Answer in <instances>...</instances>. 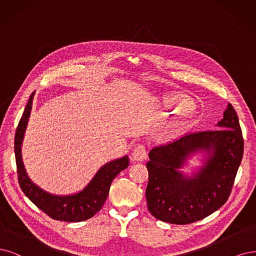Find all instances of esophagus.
<instances>
[{
	"instance_id": "34e87169",
	"label": "esophagus",
	"mask_w": 256,
	"mask_h": 256,
	"mask_svg": "<svg viewBox=\"0 0 256 256\" xmlns=\"http://www.w3.org/2000/svg\"><path fill=\"white\" fill-rule=\"evenodd\" d=\"M132 156H133L134 160H137V162H141L146 158L148 156V150L142 144H138L134 150L133 153H132Z\"/></svg>"
}]
</instances>
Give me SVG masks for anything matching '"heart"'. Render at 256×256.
Segmentation results:
<instances>
[{
	"instance_id": "1",
	"label": "heart",
	"mask_w": 256,
	"mask_h": 256,
	"mask_svg": "<svg viewBox=\"0 0 256 256\" xmlns=\"http://www.w3.org/2000/svg\"><path fill=\"white\" fill-rule=\"evenodd\" d=\"M184 100H186V99H179L178 101H170V102H171V103H179V102H182V101H184Z\"/></svg>"
}]
</instances>
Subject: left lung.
I'll return each instance as SVG.
<instances>
[{
  "label": "left lung",
  "instance_id": "8db88e82",
  "mask_svg": "<svg viewBox=\"0 0 256 256\" xmlns=\"http://www.w3.org/2000/svg\"><path fill=\"white\" fill-rule=\"evenodd\" d=\"M217 126L218 130L186 134L150 150L146 196L155 218L174 224H192L228 200L244 155L242 128L232 104ZM200 150L212 154L195 178H184L178 168L188 154Z\"/></svg>",
  "mask_w": 256,
  "mask_h": 256
}]
</instances>
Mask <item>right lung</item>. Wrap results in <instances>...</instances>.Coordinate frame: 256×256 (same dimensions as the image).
I'll use <instances>...</instances> for the list:
<instances>
[{
  "instance_id": "1",
  "label": "right lung",
  "mask_w": 256,
  "mask_h": 256,
  "mask_svg": "<svg viewBox=\"0 0 256 256\" xmlns=\"http://www.w3.org/2000/svg\"><path fill=\"white\" fill-rule=\"evenodd\" d=\"M34 94V92L28 99L14 135V154L18 184L30 200L52 220L70 222L86 220L101 210L108 198L112 179L128 168V158L126 156L104 164L88 186L78 194L56 196L41 190L28 178L21 156V146L27 121L30 115Z\"/></svg>"
}]
</instances>
